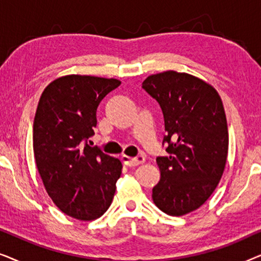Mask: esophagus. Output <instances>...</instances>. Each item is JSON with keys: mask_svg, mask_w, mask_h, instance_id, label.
<instances>
[{"mask_svg": "<svg viewBox=\"0 0 261 261\" xmlns=\"http://www.w3.org/2000/svg\"><path fill=\"white\" fill-rule=\"evenodd\" d=\"M121 159H122V162L128 166H138L145 162V156L142 154H139L137 156H134V158H130V156L123 154L121 155Z\"/></svg>", "mask_w": 261, "mask_h": 261, "instance_id": "1", "label": "esophagus"}]
</instances>
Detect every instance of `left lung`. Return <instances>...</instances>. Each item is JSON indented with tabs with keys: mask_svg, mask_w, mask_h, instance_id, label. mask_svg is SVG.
<instances>
[{
	"mask_svg": "<svg viewBox=\"0 0 261 261\" xmlns=\"http://www.w3.org/2000/svg\"><path fill=\"white\" fill-rule=\"evenodd\" d=\"M144 90L159 103L165 121L167 156H158L154 204L167 215L198 209L215 190L228 154L222 99L212 85L189 73L165 71L148 76Z\"/></svg>",
	"mask_w": 261,
	"mask_h": 261,
	"instance_id": "8db88e82",
	"label": "left lung"
}]
</instances>
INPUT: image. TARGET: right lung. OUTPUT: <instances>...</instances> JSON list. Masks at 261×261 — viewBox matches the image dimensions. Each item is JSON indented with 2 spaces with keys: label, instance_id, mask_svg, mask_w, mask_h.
<instances>
[{
  "label": "right lung",
  "instance_id": "right-lung-1",
  "mask_svg": "<svg viewBox=\"0 0 261 261\" xmlns=\"http://www.w3.org/2000/svg\"><path fill=\"white\" fill-rule=\"evenodd\" d=\"M120 84L114 78L69 74L51 82L39 99L35 164L55 204L77 220L101 217L115 194L122 164L89 142L99 102Z\"/></svg>",
  "mask_w": 261,
  "mask_h": 261
}]
</instances>
